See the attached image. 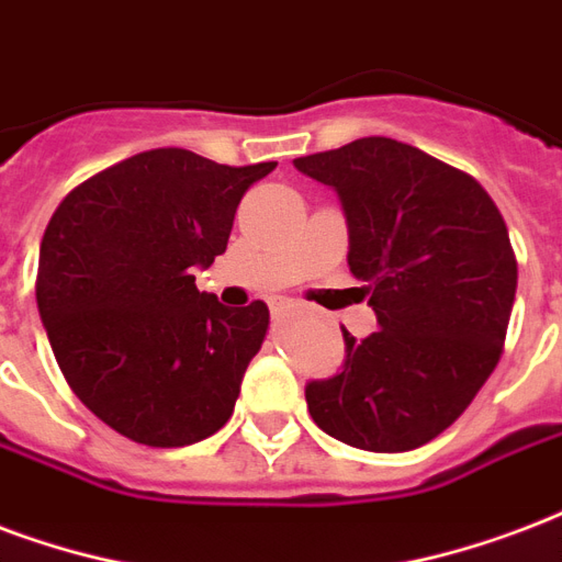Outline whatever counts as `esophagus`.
<instances>
[{
	"mask_svg": "<svg viewBox=\"0 0 562 562\" xmlns=\"http://www.w3.org/2000/svg\"><path fill=\"white\" fill-rule=\"evenodd\" d=\"M291 312H294V300H289V297H273L271 300V315L277 321L289 318Z\"/></svg>",
	"mask_w": 562,
	"mask_h": 562,
	"instance_id": "obj_1",
	"label": "esophagus"
}]
</instances>
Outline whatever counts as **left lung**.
I'll use <instances>...</instances> for the list:
<instances>
[{
    "label": "left lung",
    "instance_id": "obj_1",
    "mask_svg": "<svg viewBox=\"0 0 562 562\" xmlns=\"http://www.w3.org/2000/svg\"><path fill=\"white\" fill-rule=\"evenodd\" d=\"M348 217V265L380 329L345 333V368L306 385L312 422L362 451L422 448L448 430L498 366L516 256L481 182L418 147L359 138L294 158Z\"/></svg>",
    "mask_w": 562,
    "mask_h": 562
}]
</instances>
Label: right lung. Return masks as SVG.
I'll use <instances>...</instances> for the list:
<instances>
[{"label":"right lung","mask_w":562,"mask_h":562,"mask_svg":"<svg viewBox=\"0 0 562 562\" xmlns=\"http://www.w3.org/2000/svg\"><path fill=\"white\" fill-rule=\"evenodd\" d=\"M277 161L229 167L161 147L85 179L41 241L37 312L64 380L111 430L149 448L217 434L271 324L200 294L244 191Z\"/></svg>","instance_id":"add662e5"}]
</instances>
